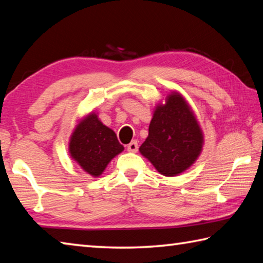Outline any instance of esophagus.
Returning <instances> with one entry per match:
<instances>
[{"label": "esophagus", "mask_w": 263, "mask_h": 263, "mask_svg": "<svg viewBox=\"0 0 263 263\" xmlns=\"http://www.w3.org/2000/svg\"><path fill=\"white\" fill-rule=\"evenodd\" d=\"M127 151L131 152V153H137L138 152V142H137V140H133L127 145Z\"/></svg>", "instance_id": "esophagus-1"}]
</instances>
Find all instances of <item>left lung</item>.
<instances>
[{"instance_id": "1", "label": "left lung", "mask_w": 263, "mask_h": 263, "mask_svg": "<svg viewBox=\"0 0 263 263\" xmlns=\"http://www.w3.org/2000/svg\"><path fill=\"white\" fill-rule=\"evenodd\" d=\"M203 132L192 108L177 90H171L164 103H157L140 154L161 175L175 177L190 169L203 147Z\"/></svg>"}]
</instances>
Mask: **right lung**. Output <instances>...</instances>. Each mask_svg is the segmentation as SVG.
<instances>
[{
	"instance_id": "add662e5",
	"label": "right lung",
	"mask_w": 263,
	"mask_h": 263,
	"mask_svg": "<svg viewBox=\"0 0 263 263\" xmlns=\"http://www.w3.org/2000/svg\"><path fill=\"white\" fill-rule=\"evenodd\" d=\"M124 151L116 133L90 111L76 124L69 140V154L85 173L97 178L114 157Z\"/></svg>"
}]
</instances>
